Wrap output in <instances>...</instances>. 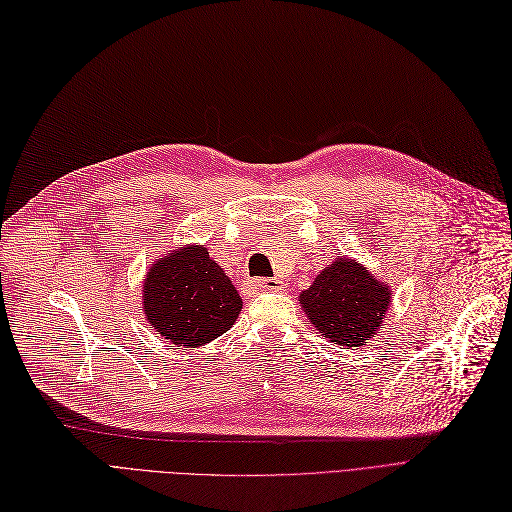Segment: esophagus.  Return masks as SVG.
I'll list each match as a JSON object with an SVG mask.
<instances>
[{"label": "esophagus", "mask_w": 512, "mask_h": 512, "mask_svg": "<svg viewBox=\"0 0 512 512\" xmlns=\"http://www.w3.org/2000/svg\"><path fill=\"white\" fill-rule=\"evenodd\" d=\"M253 289H259V291H280L285 289V282L278 280V278H251L249 280Z\"/></svg>", "instance_id": "34e87169"}]
</instances>
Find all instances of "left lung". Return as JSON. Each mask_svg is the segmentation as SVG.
I'll list each match as a JSON object with an SVG mask.
<instances>
[{"instance_id": "left-lung-1", "label": "left lung", "mask_w": 512, "mask_h": 512, "mask_svg": "<svg viewBox=\"0 0 512 512\" xmlns=\"http://www.w3.org/2000/svg\"><path fill=\"white\" fill-rule=\"evenodd\" d=\"M310 323L337 346L358 348L382 327L390 291L361 263L335 259L312 287L299 295Z\"/></svg>"}]
</instances>
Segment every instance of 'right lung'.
<instances>
[{"label":"right lung","instance_id":"obj_1","mask_svg":"<svg viewBox=\"0 0 512 512\" xmlns=\"http://www.w3.org/2000/svg\"><path fill=\"white\" fill-rule=\"evenodd\" d=\"M149 325L177 346H202L232 329L242 299L204 246H187L154 263L143 287Z\"/></svg>","mask_w":512,"mask_h":512}]
</instances>
